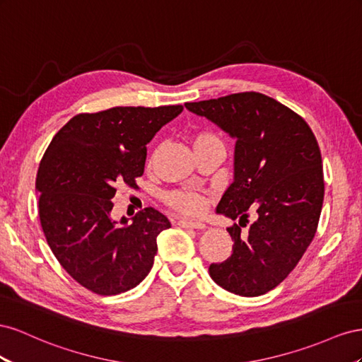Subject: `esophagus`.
Segmentation results:
<instances>
[{
    "mask_svg": "<svg viewBox=\"0 0 362 362\" xmlns=\"http://www.w3.org/2000/svg\"><path fill=\"white\" fill-rule=\"evenodd\" d=\"M179 224L185 229H206V224L197 220H180Z\"/></svg>",
    "mask_w": 362,
    "mask_h": 362,
    "instance_id": "34e87169",
    "label": "esophagus"
}]
</instances>
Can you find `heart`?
<instances>
[{
    "mask_svg": "<svg viewBox=\"0 0 362 362\" xmlns=\"http://www.w3.org/2000/svg\"><path fill=\"white\" fill-rule=\"evenodd\" d=\"M209 142H221V141L218 136L214 135L211 132H200L194 136V141H192L194 146H200V144H209ZM167 202L175 211H179L182 214H188V215L200 214L204 206V202L200 195L192 194V192H183V191L171 192L167 197Z\"/></svg>",
    "mask_w": 362,
    "mask_h": 362,
    "instance_id": "1",
    "label": "heart"
}]
</instances>
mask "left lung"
Listing matches in <instances>:
<instances>
[{"label": "left lung", "instance_id": "left-lung-1", "mask_svg": "<svg viewBox=\"0 0 362 362\" xmlns=\"http://www.w3.org/2000/svg\"><path fill=\"white\" fill-rule=\"evenodd\" d=\"M233 138V182L216 214L236 220L227 229L233 252L211 264L212 281L226 291L256 297L290 274L311 244L322 212V154L303 118L257 92L185 105ZM249 209L258 218L243 233Z\"/></svg>", "mask_w": 362, "mask_h": 362}]
</instances>
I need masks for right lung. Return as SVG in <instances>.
<instances>
[{
	"mask_svg": "<svg viewBox=\"0 0 362 362\" xmlns=\"http://www.w3.org/2000/svg\"><path fill=\"white\" fill-rule=\"evenodd\" d=\"M182 106L112 107L81 113L62 127L36 175L39 218L60 265L101 296L126 293L150 273L158 236L171 227L147 208L129 218L112 216L117 185L136 187L147 144Z\"/></svg>",
	"mask_w": 362,
	"mask_h": 362,
	"instance_id": "obj_1",
	"label": "right lung"
}]
</instances>
